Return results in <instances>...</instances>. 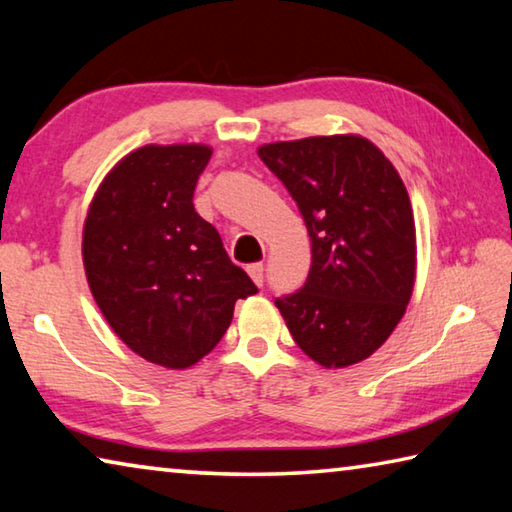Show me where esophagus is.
<instances>
[{"mask_svg":"<svg viewBox=\"0 0 512 512\" xmlns=\"http://www.w3.org/2000/svg\"><path fill=\"white\" fill-rule=\"evenodd\" d=\"M246 271H248L250 277H253V282L257 284V287H262V284H264V264H262V262L250 264V266L246 268Z\"/></svg>","mask_w":512,"mask_h":512,"instance_id":"obj_1","label":"esophagus"}]
</instances>
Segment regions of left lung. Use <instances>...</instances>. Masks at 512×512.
<instances>
[{"label": "left lung", "mask_w": 512, "mask_h": 512, "mask_svg": "<svg viewBox=\"0 0 512 512\" xmlns=\"http://www.w3.org/2000/svg\"><path fill=\"white\" fill-rule=\"evenodd\" d=\"M257 153L298 203L311 239L305 287L275 298L293 341L325 368L368 359L402 320L415 282V223L400 173L361 135Z\"/></svg>", "instance_id": "obj_1"}]
</instances>
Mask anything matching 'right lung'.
Returning <instances> with one entry per match:
<instances>
[{"label":"right lung","mask_w":512,"mask_h":512,"mask_svg":"<svg viewBox=\"0 0 512 512\" xmlns=\"http://www.w3.org/2000/svg\"><path fill=\"white\" fill-rule=\"evenodd\" d=\"M210 158L205 144L128 153L103 178L83 228V266L103 318L135 354L171 370L212 352L235 302L257 293L194 210Z\"/></svg>","instance_id":"obj_1"}]
</instances>
